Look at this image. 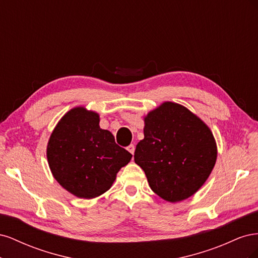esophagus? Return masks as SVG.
<instances>
[{
  "mask_svg": "<svg viewBox=\"0 0 258 258\" xmlns=\"http://www.w3.org/2000/svg\"><path fill=\"white\" fill-rule=\"evenodd\" d=\"M127 150L132 154V155H134L135 154V150H136V147H135V145L134 144H130L128 147H127Z\"/></svg>",
  "mask_w": 258,
  "mask_h": 258,
  "instance_id": "34e87169",
  "label": "esophagus"
}]
</instances>
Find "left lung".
<instances>
[{"label": "left lung", "instance_id": "8db88e82", "mask_svg": "<svg viewBox=\"0 0 258 258\" xmlns=\"http://www.w3.org/2000/svg\"><path fill=\"white\" fill-rule=\"evenodd\" d=\"M144 139L135 161L152 190L169 202L192 196L216 161V144L207 124L186 107L165 102L145 117Z\"/></svg>", "mask_w": 258, "mask_h": 258}]
</instances>
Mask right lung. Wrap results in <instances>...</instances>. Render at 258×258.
Wrapping results in <instances>:
<instances>
[{"instance_id":"right-lung-1","label":"right lung","mask_w":258,"mask_h":258,"mask_svg":"<svg viewBox=\"0 0 258 258\" xmlns=\"http://www.w3.org/2000/svg\"><path fill=\"white\" fill-rule=\"evenodd\" d=\"M99 121L97 113L75 107L62 117L47 145L54 178L79 198L91 199L110 189L117 172L132 157Z\"/></svg>"}]
</instances>
